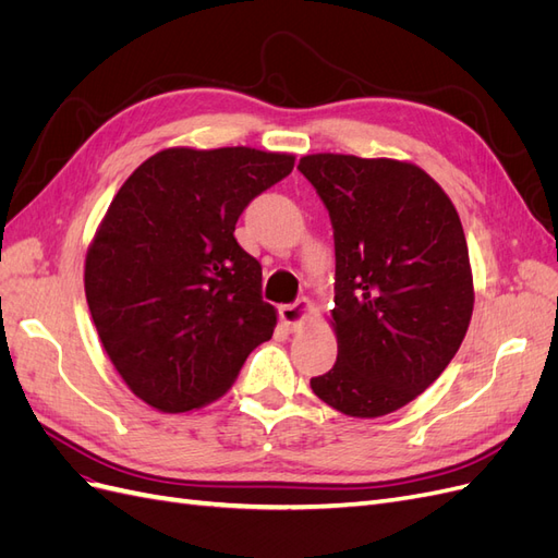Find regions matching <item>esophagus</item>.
<instances>
[{
	"label": "esophagus",
	"mask_w": 558,
	"mask_h": 558,
	"mask_svg": "<svg viewBox=\"0 0 558 558\" xmlns=\"http://www.w3.org/2000/svg\"><path fill=\"white\" fill-rule=\"evenodd\" d=\"M310 314H312V300H307V298H300L298 302H293V305H283L279 310L281 324L289 330H300L302 326H305Z\"/></svg>",
	"instance_id": "1"
}]
</instances>
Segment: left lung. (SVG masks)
Listing matches in <instances>:
<instances>
[{"label": "left lung", "mask_w": 558, "mask_h": 558, "mask_svg": "<svg viewBox=\"0 0 558 558\" xmlns=\"http://www.w3.org/2000/svg\"><path fill=\"white\" fill-rule=\"evenodd\" d=\"M298 170L335 234L337 361L312 391L347 416L391 414L445 373L468 332L475 289L459 211L414 162L314 154Z\"/></svg>", "instance_id": "1"}]
</instances>
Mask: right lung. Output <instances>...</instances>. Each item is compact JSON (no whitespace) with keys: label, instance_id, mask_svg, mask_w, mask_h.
<instances>
[{"label":"right lung","instance_id":"add662e5","mask_svg":"<svg viewBox=\"0 0 558 558\" xmlns=\"http://www.w3.org/2000/svg\"><path fill=\"white\" fill-rule=\"evenodd\" d=\"M291 154L174 146L116 193L86 253V300L130 391L165 414L221 398L277 310L263 267L234 240L248 202L289 177Z\"/></svg>","mask_w":558,"mask_h":558}]
</instances>
